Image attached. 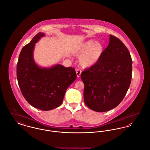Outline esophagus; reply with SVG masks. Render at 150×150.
I'll list each match as a JSON object with an SVG mask.
<instances>
[{
	"label": "esophagus",
	"instance_id": "obj_1",
	"mask_svg": "<svg viewBox=\"0 0 150 150\" xmlns=\"http://www.w3.org/2000/svg\"><path fill=\"white\" fill-rule=\"evenodd\" d=\"M76 73L77 77H78V78H79V77L80 76V75H81V70H80L78 69V70H76Z\"/></svg>",
	"mask_w": 150,
	"mask_h": 150
}]
</instances>
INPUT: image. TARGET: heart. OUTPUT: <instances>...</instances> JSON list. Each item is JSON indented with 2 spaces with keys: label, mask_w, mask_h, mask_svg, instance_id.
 Masks as SVG:
<instances>
[{
  "label": "heart",
  "mask_w": 150,
  "mask_h": 150,
  "mask_svg": "<svg viewBox=\"0 0 150 150\" xmlns=\"http://www.w3.org/2000/svg\"><path fill=\"white\" fill-rule=\"evenodd\" d=\"M103 53V46L100 43L89 40L82 43L75 52V54L81 56L80 64L84 68H89L96 64Z\"/></svg>",
  "instance_id": "1"
}]
</instances>
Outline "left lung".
Returning a JSON list of instances; mask_svg holds the SVG:
<instances>
[{
	"label": "left lung",
	"mask_w": 150,
	"mask_h": 150,
	"mask_svg": "<svg viewBox=\"0 0 150 150\" xmlns=\"http://www.w3.org/2000/svg\"><path fill=\"white\" fill-rule=\"evenodd\" d=\"M110 42L99 61L81 74L84 100L94 111L102 112L117 106L130 85L132 60L126 46L110 35Z\"/></svg>",
	"instance_id": "8db88e82"
}]
</instances>
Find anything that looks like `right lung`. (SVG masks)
<instances>
[{"instance_id":"right-lung-1","label":"right lung","mask_w":150,"mask_h":150,"mask_svg":"<svg viewBox=\"0 0 150 150\" xmlns=\"http://www.w3.org/2000/svg\"><path fill=\"white\" fill-rule=\"evenodd\" d=\"M45 35L40 32L24 46L17 64L18 86L25 100L33 107L49 111L59 106L68 87L76 78L74 68L57 64L48 67L36 64L33 53L36 43Z\"/></svg>"}]
</instances>
